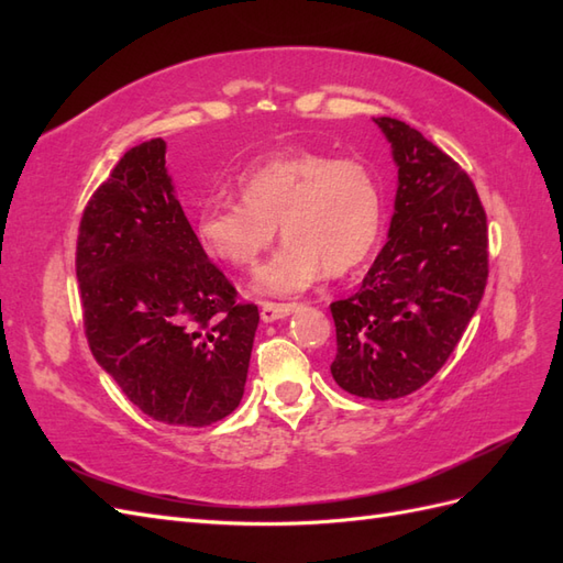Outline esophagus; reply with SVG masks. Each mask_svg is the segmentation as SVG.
I'll use <instances>...</instances> for the list:
<instances>
[{"label":"esophagus","instance_id":"obj_1","mask_svg":"<svg viewBox=\"0 0 563 563\" xmlns=\"http://www.w3.org/2000/svg\"><path fill=\"white\" fill-rule=\"evenodd\" d=\"M294 312H296V305H288V302H263V308H261V317L265 323L279 321Z\"/></svg>","mask_w":563,"mask_h":563}]
</instances>
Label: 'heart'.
Listing matches in <instances>:
<instances>
[{
	"label": "heart",
	"mask_w": 563,
	"mask_h": 563,
	"mask_svg": "<svg viewBox=\"0 0 563 563\" xmlns=\"http://www.w3.org/2000/svg\"><path fill=\"white\" fill-rule=\"evenodd\" d=\"M242 201H218L195 218L203 253L232 267H253L277 234L284 246L253 277V291L288 298L323 272L343 275L366 261L383 230V192L360 159L288 150L236 178Z\"/></svg>",
	"instance_id": "heart-1"
}]
</instances>
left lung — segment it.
Listing matches in <instances>:
<instances>
[{
	"label": "left lung",
	"mask_w": 563,
	"mask_h": 563,
	"mask_svg": "<svg viewBox=\"0 0 563 563\" xmlns=\"http://www.w3.org/2000/svg\"><path fill=\"white\" fill-rule=\"evenodd\" d=\"M397 164L387 242L352 298L331 305L333 380L399 399L446 364L488 277L486 213L470 176L406 122L373 117Z\"/></svg>",
	"instance_id": "1"
}]
</instances>
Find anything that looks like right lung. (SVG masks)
<instances>
[{
	"instance_id": "obj_1",
	"label": "right lung",
	"mask_w": 563,
	"mask_h": 563,
	"mask_svg": "<svg viewBox=\"0 0 563 563\" xmlns=\"http://www.w3.org/2000/svg\"><path fill=\"white\" fill-rule=\"evenodd\" d=\"M166 143L131 147L84 211L77 282L89 347L150 418L207 428L244 397L258 308L197 242Z\"/></svg>"
}]
</instances>
